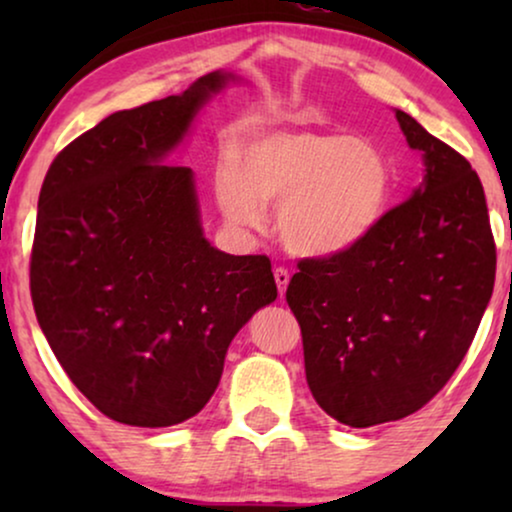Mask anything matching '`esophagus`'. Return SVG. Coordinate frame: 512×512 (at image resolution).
<instances>
[{
  "label": "esophagus",
  "mask_w": 512,
  "mask_h": 512,
  "mask_svg": "<svg viewBox=\"0 0 512 512\" xmlns=\"http://www.w3.org/2000/svg\"><path fill=\"white\" fill-rule=\"evenodd\" d=\"M289 279H291V272L286 270L284 265H277V268H275V282H277L279 293L286 291V286H289Z\"/></svg>",
  "instance_id": "1"
}]
</instances>
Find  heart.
I'll return each instance as SVG.
<instances>
[{"mask_svg":"<svg viewBox=\"0 0 512 512\" xmlns=\"http://www.w3.org/2000/svg\"><path fill=\"white\" fill-rule=\"evenodd\" d=\"M394 193V172L373 142L342 132L272 130L247 139L240 165L216 177L221 209L256 228L279 202V230L298 254L331 256L375 233Z\"/></svg>","mask_w":512,"mask_h":512,"instance_id":"b5f03b06","label":"heart"}]
</instances>
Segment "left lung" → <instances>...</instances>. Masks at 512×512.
Returning a JSON list of instances; mask_svg holds the SVG:
<instances>
[{"label": "left lung", "instance_id": "left-lung-1", "mask_svg": "<svg viewBox=\"0 0 512 512\" xmlns=\"http://www.w3.org/2000/svg\"><path fill=\"white\" fill-rule=\"evenodd\" d=\"M424 184L373 235L300 258L286 289L314 401L338 422H396L424 408L464 361L492 298L496 244L471 163L396 111Z\"/></svg>", "mask_w": 512, "mask_h": 512}]
</instances>
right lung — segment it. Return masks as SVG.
<instances>
[{"label":"right lung","instance_id":"1","mask_svg":"<svg viewBox=\"0 0 512 512\" xmlns=\"http://www.w3.org/2000/svg\"><path fill=\"white\" fill-rule=\"evenodd\" d=\"M230 79L212 72L184 95L107 116L41 184L34 312L69 380L114 422L158 429L198 415L230 340L277 298L270 258L214 249L191 167L165 165Z\"/></svg>","mask_w":512,"mask_h":512}]
</instances>
